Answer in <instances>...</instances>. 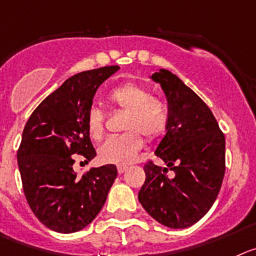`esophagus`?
<instances>
[{"mask_svg":"<svg viewBox=\"0 0 256 256\" xmlns=\"http://www.w3.org/2000/svg\"><path fill=\"white\" fill-rule=\"evenodd\" d=\"M126 169H128V166H117V172H118V174H122L126 170Z\"/></svg>","mask_w":256,"mask_h":256,"instance_id":"1","label":"esophagus"}]
</instances>
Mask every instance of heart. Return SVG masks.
<instances>
[{"label":"heart","instance_id":"b5f03b06","mask_svg":"<svg viewBox=\"0 0 256 256\" xmlns=\"http://www.w3.org/2000/svg\"><path fill=\"white\" fill-rule=\"evenodd\" d=\"M108 100L116 108L126 112L124 117L122 135L108 138L98 149L101 162L107 164H128L144 146L145 135L149 142L159 140L169 126V108L166 102L152 96L146 87L126 82L112 88ZM106 116L100 107L92 106L86 116L88 135L93 140H101L104 135Z\"/></svg>","mask_w":256,"mask_h":256}]
</instances>
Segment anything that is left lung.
I'll return each instance as SVG.
<instances>
[{"label": "left lung", "mask_w": 256, "mask_h": 256, "mask_svg": "<svg viewBox=\"0 0 256 256\" xmlns=\"http://www.w3.org/2000/svg\"><path fill=\"white\" fill-rule=\"evenodd\" d=\"M152 78L168 100L169 126L155 155L169 168L148 162L138 198L162 225L186 228L208 212L221 190L225 135L210 107L176 74L162 69ZM168 168L173 176H168Z\"/></svg>", "instance_id": "left-lung-1"}]
</instances>
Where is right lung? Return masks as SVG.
<instances>
[{
    "label": "right lung",
    "mask_w": 256,
    "mask_h": 256,
    "mask_svg": "<svg viewBox=\"0 0 256 256\" xmlns=\"http://www.w3.org/2000/svg\"><path fill=\"white\" fill-rule=\"evenodd\" d=\"M118 66L80 72L49 94L28 117L18 150L24 193L31 211L48 228L60 234L90 225L106 202L117 176L107 164L78 176L73 155L86 163L96 156L86 126L97 88Z\"/></svg>",
    "instance_id": "add662e5"
}]
</instances>
